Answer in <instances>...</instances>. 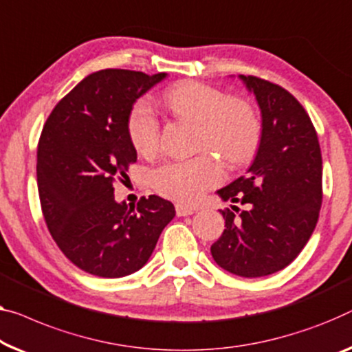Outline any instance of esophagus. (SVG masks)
Segmentation results:
<instances>
[{"label":"esophagus","instance_id":"esophagus-1","mask_svg":"<svg viewBox=\"0 0 352 352\" xmlns=\"http://www.w3.org/2000/svg\"><path fill=\"white\" fill-rule=\"evenodd\" d=\"M175 212H177L178 217H190V214H192L194 212H196V208L188 207V206H182V204H177Z\"/></svg>","mask_w":352,"mask_h":352}]
</instances>
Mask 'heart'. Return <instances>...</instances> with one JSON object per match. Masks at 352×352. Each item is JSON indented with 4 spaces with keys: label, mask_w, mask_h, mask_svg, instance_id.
I'll use <instances>...</instances> for the list:
<instances>
[{
    "label": "heart",
    "mask_w": 352,
    "mask_h": 352,
    "mask_svg": "<svg viewBox=\"0 0 352 352\" xmlns=\"http://www.w3.org/2000/svg\"><path fill=\"white\" fill-rule=\"evenodd\" d=\"M164 107L178 118L199 124L197 148L221 156L229 166L250 161L262 139L259 113L243 99L201 82H182L161 94ZM128 133L135 151L144 158L158 153L161 123L146 101L134 104L128 118ZM223 180V167L212 153L185 161H167L151 174L160 194L178 202H196L204 191Z\"/></svg>",
    "instance_id": "1"
}]
</instances>
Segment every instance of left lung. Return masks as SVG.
Returning <instances> with one entry per match:
<instances>
[{
  "mask_svg": "<svg viewBox=\"0 0 352 352\" xmlns=\"http://www.w3.org/2000/svg\"><path fill=\"white\" fill-rule=\"evenodd\" d=\"M240 78L259 104L262 139L246 174L218 191L245 210L239 217L221 210L226 229L210 251L221 269L258 278L289 265L310 240L322 204V158L316 129L289 91Z\"/></svg>",
  "mask_w": 352,
  "mask_h": 352,
  "instance_id": "1",
  "label": "left lung"
}]
</instances>
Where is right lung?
I'll use <instances>...</instances> for the list:
<instances>
[{"instance_id": "1", "label": "right lung", "mask_w": 352, "mask_h": 352, "mask_svg": "<svg viewBox=\"0 0 352 352\" xmlns=\"http://www.w3.org/2000/svg\"><path fill=\"white\" fill-rule=\"evenodd\" d=\"M166 72H93L47 118L38 144V191L45 224L63 254L87 274L120 278L146 264L172 218V202L118 204L113 183L138 153L128 133L133 104Z\"/></svg>"}]
</instances>
